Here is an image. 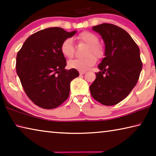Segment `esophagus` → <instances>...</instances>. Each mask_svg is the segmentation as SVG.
<instances>
[{
    "instance_id": "34e87169",
    "label": "esophagus",
    "mask_w": 156,
    "mask_h": 156,
    "mask_svg": "<svg viewBox=\"0 0 156 156\" xmlns=\"http://www.w3.org/2000/svg\"><path fill=\"white\" fill-rule=\"evenodd\" d=\"M86 73L85 71H80V75H84Z\"/></svg>"
}]
</instances>
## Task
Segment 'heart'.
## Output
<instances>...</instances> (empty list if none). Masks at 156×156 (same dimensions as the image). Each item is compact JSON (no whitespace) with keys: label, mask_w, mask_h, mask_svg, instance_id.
Returning <instances> with one entry per match:
<instances>
[{"label":"heart","mask_w":156,"mask_h":156,"mask_svg":"<svg viewBox=\"0 0 156 156\" xmlns=\"http://www.w3.org/2000/svg\"><path fill=\"white\" fill-rule=\"evenodd\" d=\"M80 41L86 42L89 45L88 50L87 57L83 58H75L68 61V66L70 68L75 69L80 71H86L96 63V58H101L104 55V49L99 44V38L96 35L89 31H84L81 33L77 36ZM61 51L66 58H70L74 56L75 47L73 41L71 38L64 40L61 45ZM94 54L95 55H92Z\"/></svg>","instance_id":"1"}]
</instances>
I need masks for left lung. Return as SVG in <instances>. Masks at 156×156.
Masks as SVG:
<instances>
[{"label": "left lung", "mask_w": 156, "mask_h": 156, "mask_svg": "<svg viewBox=\"0 0 156 156\" xmlns=\"http://www.w3.org/2000/svg\"><path fill=\"white\" fill-rule=\"evenodd\" d=\"M105 45L100 70L90 86V94L107 106L118 104L130 94L136 84L142 69L140 49L123 28L111 23L93 26Z\"/></svg>", "instance_id": "obj_1"}]
</instances>
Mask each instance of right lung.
<instances>
[{"label": "right lung", "mask_w": 156, "mask_h": 156, "mask_svg": "<svg viewBox=\"0 0 156 156\" xmlns=\"http://www.w3.org/2000/svg\"><path fill=\"white\" fill-rule=\"evenodd\" d=\"M76 33L45 28L28 37L17 53L16 73L27 96L38 107L56 108L68 98L71 81L80 74L75 69H65L61 45Z\"/></svg>", "instance_id": "right-lung-1"}]
</instances>
